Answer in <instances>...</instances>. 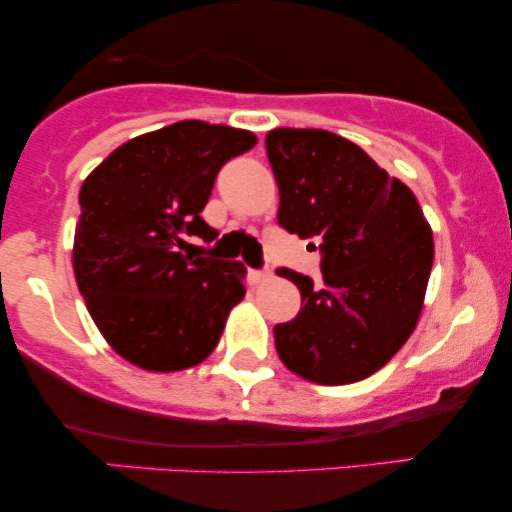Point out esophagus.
<instances>
[{
  "instance_id": "esophagus-1",
  "label": "esophagus",
  "mask_w": 512,
  "mask_h": 512,
  "mask_svg": "<svg viewBox=\"0 0 512 512\" xmlns=\"http://www.w3.org/2000/svg\"><path fill=\"white\" fill-rule=\"evenodd\" d=\"M248 279L252 286H257V284H264V281L272 279V274H269L267 269H248Z\"/></svg>"
}]
</instances>
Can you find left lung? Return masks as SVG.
<instances>
[{
  "label": "left lung",
  "mask_w": 512,
  "mask_h": 512,
  "mask_svg": "<svg viewBox=\"0 0 512 512\" xmlns=\"http://www.w3.org/2000/svg\"><path fill=\"white\" fill-rule=\"evenodd\" d=\"M279 185V226L317 238L322 286L293 269L301 313L274 327L279 358L317 385L368 378L419 322L433 267V233L419 199L361 146L325 129L267 132Z\"/></svg>",
  "instance_id": "obj_1"
}]
</instances>
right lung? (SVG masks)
Here are the masks:
<instances>
[{
  "instance_id": "1",
  "label": "right lung",
  "mask_w": 512,
  "mask_h": 512,
  "mask_svg": "<svg viewBox=\"0 0 512 512\" xmlns=\"http://www.w3.org/2000/svg\"><path fill=\"white\" fill-rule=\"evenodd\" d=\"M255 144L248 129L182 120L117 146L81 185L74 276L125 361L173 373L219 344L245 296V264L182 255V236H219L202 219L216 173Z\"/></svg>"
}]
</instances>
